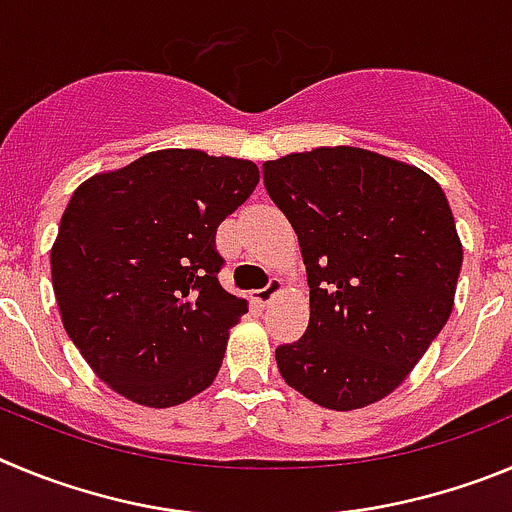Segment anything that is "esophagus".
I'll use <instances>...</instances> for the list:
<instances>
[{
    "mask_svg": "<svg viewBox=\"0 0 512 512\" xmlns=\"http://www.w3.org/2000/svg\"><path fill=\"white\" fill-rule=\"evenodd\" d=\"M280 290H283V283H280L278 278H270V283H267L265 288L255 290V301L260 303V306H265V303H270L275 296H278Z\"/></svg>",
    "mask_w": 512,
    "mask_h": 512,
    "instance_id": "34e87169",
    "label": "esophagus"
}]
</instances>
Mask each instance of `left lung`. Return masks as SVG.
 <instances>
[{"mask_svg":"<svg viewBox=\"0 0 512 512\" xmlns=\"http://www.w3.org/2000/svg\"><path fill=\"white\" fill-rule=\"evenodd\" d=\"M262 181L296 229L311 288L306 334L275 349L280 375L331 411L385 398L454 306L462 242L444 191L362 147L267 160Z\"/></svg>","mask_w":512,"mask_h":512,"instance_id":"obj_1","label":"left lung"}]
</instances>
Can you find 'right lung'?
Listing matches in <instances>:
<instances>
[{"label": "right lung", "instance_id": "right-lung-1", "mask_svg": "<svg viewBox=\"0 0 512 512\" xmlns=\"http://www.w3.org/2000/svg\"><path fill=\"white\" fill-rule=\"evenodd\" d=\"M250 160L155 150L73 191L50 252L71 342L119 395L186 403L214 382L247 301L219 283L216 229L250 199Z\"/></svg>", "mask_w": 512, "mask_h": 512}]
</instances>
